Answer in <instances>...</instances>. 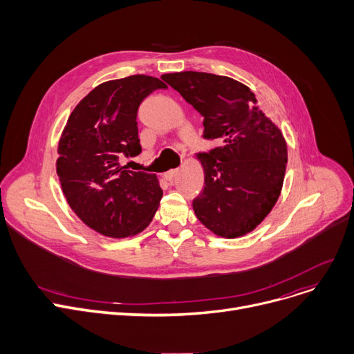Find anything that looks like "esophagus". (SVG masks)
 Masks as SVG:
<instances>
[{
    "instance_id": "34e87169",
    "label": "esophagus",
    "mask_w": 354,
    "mask_h": 354,
    "mask_svg": "<svg viewBox=\"0 0 354 354\" xmlns=\"http://www.w3.org/2000/svg\"><path fill=\"white\" fill-rule=\"evenodd\" d=\"M176 174H178V169H171V171H167V172H165V174L162 175V179H165V180H172V179L176 176Z\"/></svg>"
}]
</instances>
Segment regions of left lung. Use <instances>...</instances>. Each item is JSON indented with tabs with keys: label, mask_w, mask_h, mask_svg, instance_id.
<instances>
[{
	"label": "left lung",
	"mask_w": 354,
	"mask_h": 354,
	"mask_svg": "<svg viewBox=\"0 0 354 354\" xmlns=\"http://www.w3.org/2000/svg\"><path fill=\"white\" fill-rule=\"evenodd\" d=\"M203 116V138L221 146L199 153L205 187L194 199L196 218L214 234L243 236L271 212L281 194L287 143L245 84L202 71L163 74Z\"/></svg>",
	"instance_id": "left-lung-1"
}]
</instances>
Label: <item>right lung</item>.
Instances as JSON below:
<instances>
[{
	"label": "right lung",
	"instance_id": "obj_1",
	"mask_svg": "<svg viewBox=\"0 0 354 354\" xmlns=\"http://www.w3.org/2000/svg\"><path fill=\"white\" fill-rule=\"evenodd\" d=\"M166 84L135 74L93 88L74 107L59 140L57 175L67 203L87 227L110 238L142 232L162 189L155 174L127 171L120 159L142 152L138 109Z\"/></svg>",
	"mask_w": 354,
	"mask_h": 354
}]
</instances>
